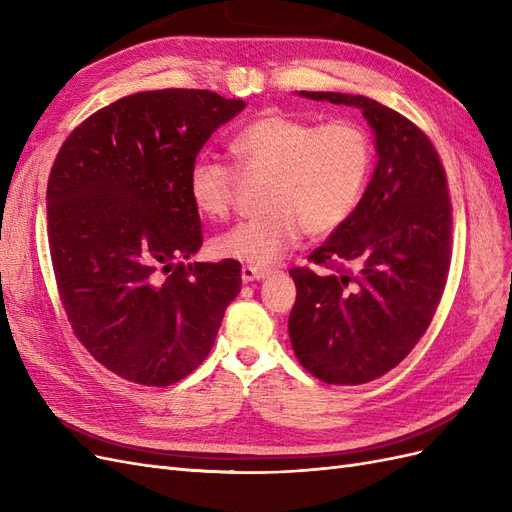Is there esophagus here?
Here are the masks:
<instances>
[{
	"label": "esophagus",
	"instance_id": "esophagus-1",
	"mask_svg": "<svg viewBox=\"0 0 512 512\" xmlns=\"http://www.w3.org/2000/svg\"><path fill=\"white\" fill-rule=\"evenodd\" d=\"M271 273V269H262V267H252V265H245L241 269V280L245 284L256 282V280H265V277Z\"/></svg>",
	"mask_w": 512,
	"mask_h": 512
}]
</instances>
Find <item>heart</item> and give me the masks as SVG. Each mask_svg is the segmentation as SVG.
Masks as SVG:
<instances>
[{"instance_id":"1","label":"heart","mask_w":512,"mask_h":512,"mask_svg":"<svg viewBox=\"0 0 512 512\" xmlns=\"http://www.w3.org/2000/svg\"><path fill=\"white\" fill-rule=\"evenodd\" d=\"M235 166L200 153L190 168L192 205L209 220H224L235 205L241 175H262L267 211L213 241L220 258L267 267L309 237L342 228L359 207L374 168V143L359 121L318 123L267 113L243 126L228 145Z\"/></svg>"}]
</instances>
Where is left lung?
Segmentation results:
<instances>
[{
  "mask_svg": "<svg viewBox=\"0 0 512 512\" xmlns=\"http://www.w3.org/2000/svg\"><path fill=\"white\" fill-rule=\"evenodd\" d=\"M361 108L376 132L378 164L350 220L292 267L297 301L288 333L314 378L354 386L406 359L440 305L453 243L446 170L429 136L365 96L301 91Z\"/></svg>",
  "mask_w": 512,
  "mask_h": 512,
  "instance_id": "1",
  "label": "left lung"
}]
</instances>
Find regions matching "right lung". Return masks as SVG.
I'll list each match as a JSON object with an SVG mask.
<instances>
[{
    "label": "right lung",
    "instance_id": "right-lung-1",
    "mask_svg": "<svg viewBox=\"0 0 512 512\" xmlns=\"http://www.w3.org/2000/svg\"><path fill=\"white\" fill-rule=\"evenodd\" d=\"M243 108L207 89L141 91L89 115L53 162L46 220L59 299L76 339L123 380L190 376L241 290L237 260H183L203 245L190 168Z\"/></svg>",
    "mask_w": 512,
    "mask_h": 512
}]
</instances>
